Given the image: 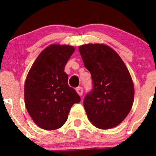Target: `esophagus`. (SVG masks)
<instances>
[{
  "label": "esophagus",
  "mask_w": 156,
  "mask_h": 156,
  "mask_svg": "<svg viewBox=\"0 0 156 156\" xmlns=\"http://www.w3.org/2000/svg\"><path fill=\"white\" fill-rule=\"evenodd\" d=\"M76 92L80 96H81L83 93V89L81 87H78L76 88Z\"/></svg>",
  "instance_id": "34e87169"
}]
</instances>
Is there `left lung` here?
I'll return each instance as SVG.
<instances>
[{"mask_svg":"<svg viewBox=\"0 0 156 156\" xmlns=\"http://www.w3.org/2000/svg\"><path fill=\"white\" fill-rule=\"evenodd\" d=\"M78 50L93 84L83 100L87 117L97 128H114L124 120L133 105L134 87L129 71L108 46L89 44Z\"/></svg>","mask_w":156,"mask_h":156,"instance_id":"8db88e82","label":"left lung"}]
</instances>
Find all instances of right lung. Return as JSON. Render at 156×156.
<instances>
[{"label":"right lung","mask_w":156,"mask_h":156,"mask_svg":"<svg viewBox=\"0 0 156 156\" xmlns=\"http://www.w3.org/2000/svg\"><path fill=\"white\" fill-rule=\"evenodd\" d=\"M75 48L52 44L44 50L28 73L25 83V104L34 122L44 130L58 129L80 98L68 85L64 67Z\"/></svg>","instance_id":"add662e5"}]
</instances>
